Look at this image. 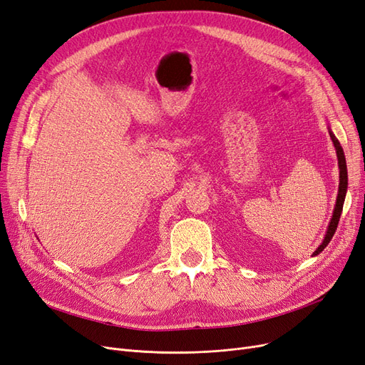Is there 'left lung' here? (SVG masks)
<instances>
[{
  "label": "left lung",
  "instance_id": "left-lung-1",
  "mask_svg": "<svg viewBox=\"0 0 365 365\" xmlns=\"http://www.w3.org/2000/svg\"><path fill=\"white\" fill-rule=\"evenodd\" d=\"M329 135H331V140L334 143V147L336 150V158H339V168H340V185H339V195H336V201H335V209L332 213V218L331 222L328 225V232L325 235V239H323L322 244L319 245V248L313 252V255L320 254L323 250L328 247V244L331 242L335 230H336V225H339L340 217H341V212H343V205H344V198H346V191H347V167H346V158H344V152H343V147L340 145V141L335 138V135L332 133V130L329 129Z\"/></svg>",
  "mask_w": 365,
  "mask_h": 365
}]
</instances>
